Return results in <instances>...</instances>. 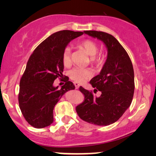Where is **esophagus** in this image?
Returning a JSON list of instances; mask_svg holds the SVG:
<instances>
[{"mask_svg":"<svg viewBox=\"0 0 156 156\" xmlns=\"http://www.w3.org/2000/svg\"><path fill=\"white\" fill-rule=\"evenodd\" d=\"M74 86H75V88H76V89H78L79 88H80V85L79 84V83H77V82H74Z\"/></svg>","mask_w":156,"mask_h":156,"instance_id":"esophagus-1","label":"esophagus"}]
</instances>
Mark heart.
I'll list each match as a JSON object with an SVG mask.
<instances>
[{
    "label": "heart",
    "mask_w": 156,
    "mask_h": 156,
    "mask_svg": "<svg viewBox=\"0 0 156 156\" xmlns=\"http://www.w3.org/2000/svg\"><path fill=\"white\" fill-rule=\"evenodd\" d=\"M78 46L82 50H84L89 56H90V60L92 63H100L101 58L99 55H97L98 45L94 40H84L78 44ZM63 65L69 66L71 62V48L69 47H66L64 49L62 55ZM93 75V72L88 68L74 67L72 68L69 72V76L72 80L76 82H84L87 79L90 78Z\"/></svg>",
    "instance_id": "b5f03b06"
}]
</instances>
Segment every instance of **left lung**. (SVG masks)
Wrapping results in <instances>:
<instances>
[{
	"label": "left lung",
	"mask_w": 156,
	"mask_h": 156,
	"mask_svg": "<svg viewBox=\"0 0 156 156\" xmlns=\"http://www.w3.org/2000/svg\"><path fill=\"white\" fill-rule=\"evenodd\" d=\"M84 33L101 40L107 49V58L99 74L90 84L101 94L94 97L80 87L84 101L76 107L80 119L97 126H108L121 118L131 105L134 93V72L126 51L114 36L104 32L87 30Z\"/></svg>",
	"instance_id": "8db88e82"
}]
</instances>
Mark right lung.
<instances>
[{
  "label": "right lung",
  "instance_id": "right-lung-1",
  "mask_svg": "<svg viewBox=\"0 0 156 156\" xmlns=\"http://www.w3.org/2000/svg\"><path fill=\"white\" fill-rule=\"evenodd\" d=\"M83 34L72 30L53 33L30 57L20 82L18 101L23 116L32 126L42 129L52 123L55 105L67 91L75 89L67 76L60 89L53 84L57 77L63 76L64 49Z\"/></svg>",
  "mask_w": 156,
  "mask_h": 156
}]
</instances>
